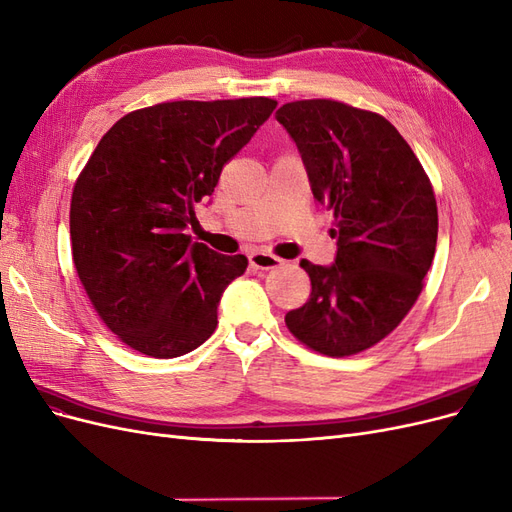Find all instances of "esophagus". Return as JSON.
Instances as JSON below:
<instances>
[{
    "mask_svg": "<svg viewBox=\"0 0 512 512\" xmlns=\"http://www.w3.org/2000/svg\"><path fill=\"white\" fill-rule=\"evenodd\" d=\"M250 265L254 269H260V271H269V269L280 267L282 260L273 256V254H267V252H252L250 254Z\"/></svg>",
    "mask_w": 512,
    "mask_h": 512,
    "instance_id": "obj_1",
    "label": "esophagus"
}]
</instances>
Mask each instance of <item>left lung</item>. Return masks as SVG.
Returning a JSON list of instances; mask_svg holds the SVG:
<instances>
[{
  "mask_svg": "<svg viewBox=\"0 0 512 512\" xmlns=\"http://www.w3.org/2000/svg\"><path fill=\"white\" fill-rule=\"evenodd\" d=\"M297 143L312 194L333 211L331 267L301 260L312 280L290 333L327 356L378 344L416 303L438 241L425 170L393 123L335 100L288 102L275 113Z\"/></svg>",
  "mask_w": 512,
  "mask_h": 512,
  "instance_id": "1",
  "label": "left lung"
}]
</instances>
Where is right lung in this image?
<instances>
[{
  "label": "right lung",
  "instance_id": "add662e5",
  "mask_svg": "<svg viewBox=\"0 0 512 512\" xmlns=\"http://www.w3.org/2000/svg\"><path fill=\"white\" fill-rule=\"evenodd\" d=\"M275 106L269 98L156 104L121 117L91 153L70 203L72 258L123 344L175 359L218 327L222 294L247 258L213 252L185 230Z\"/></svg>",
  "mask_w": 512,
  "mask_h": 512
}]
</instances>
